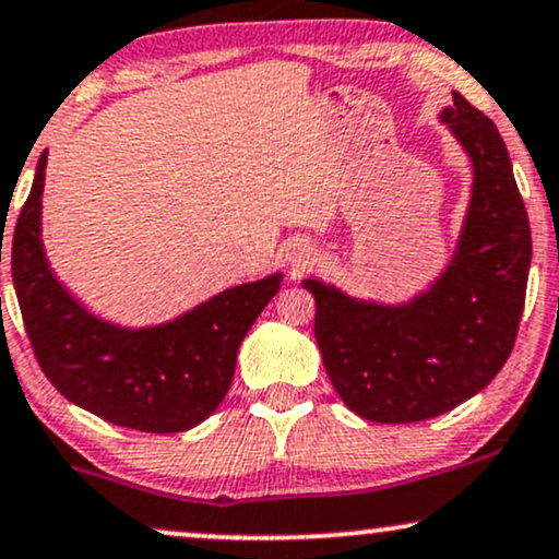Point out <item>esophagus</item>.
Returning <instances> with one entry per match:
<instances>
[{"label":"esophagus","instance_id":"esophagus-1","mask_svg":"<svg viewBox=\"0 0 559 559\" xmlns=\"http://www.w3.org/2000/svg\"><path fill=\"white\" fill-rule=\"evenodd\" d=\"M313 261V248L311 246H298V251L293 253V266L306 269Z\"/></svg>","mask_w":559,"mask_h":559}]
</instances>
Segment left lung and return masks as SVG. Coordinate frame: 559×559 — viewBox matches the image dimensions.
I'll return each instance as SVG.
<instances>
[{
	"instance_id": "obj_1",
	"label": "left lung",
	"mask_w": 559,
	"mask_h": 559,
	"mask_svg": "<svg viewBox=\"0 0 559 559\" xmlns=\"http://www.w3.org/2000/svg\"><path fill=\"white\" fill-rule=\"evenodd\" d=\"M443 121L474 165L456 257L406 306L353 300L306 280L313 332L342 402L370 423H423L479 394L511 357L526 300L532 230L498 127L453 93Z\"/></svg>"
}]
</instances>
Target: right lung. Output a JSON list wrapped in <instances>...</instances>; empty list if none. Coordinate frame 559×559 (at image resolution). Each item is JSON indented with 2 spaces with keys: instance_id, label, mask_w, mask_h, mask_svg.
Here are the masks:
<instances>
[{
  "instance_id": "right-lung-1",
  "label": "right lung",
  "mask_w": 559,
  "mask_h": 559,
  "mask_svg": "<svg viewBox=\"0 0 559 559\" xmlns=\"http://www.w3.org/2000/svg\"><path fill=\"white\" fill-rule=\"evenodd\" d=\"M46 160L48 153L40 155L10 248L20 313L40 370L61 396L106 423L160 436L189 430L225 399L240 342L277 295L280 274L230 287L163 326L119 329L95 319L46 264Z\"/></svg>"
}]
</instances>
